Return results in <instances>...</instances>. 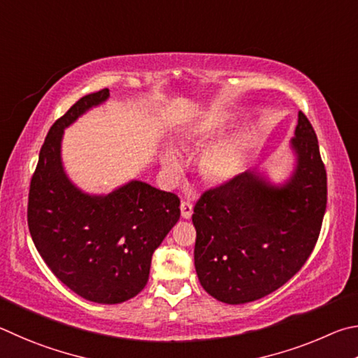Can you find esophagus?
<instances>
[{
  "label": "esophagus",
  "mask_w": 358,
  "mask_h": 358,
  "mask_svg": "<svg viewBox=\"0 0 358 358\" xmlns=\"http://www.w3.org/2000/svg\"><path fill=\"white\" fill-rule=\"evenodd\" d=\"M193 214V204L189 199H184L182 203H180V215L182 218H190Z\"/></svg>",
  "instance_id": "34e87169"
}]
</instances>
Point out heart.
I'll list each match as a JSON object with an SVG mask.
<instances>
[{
	"label": "heart",
	"mask_w": 358,
	"mask_h": 358,
	"mask_svg": "<svg viewBox=\"0 0 358 358\" xmlns=\"http://www.w3.org/2000/svg\"><path fill=\"white\" fill-rule=\"evenodd\" d=\"M228 117L222 115V113H214L204 117V121L199 124L196 130V135L199 138H210L224 129ZM242 162V141L239 138H231L218 144L210 152L206 155L203 162L204 173L209 176L210 179H228L231 176L237 173L241 168ZM162 163L165 171L169 176H178L182 169V160L178 152L174 150H166L162 157Z\"/></svg>",
	"instance_id": "heart-1"
}]
</instances>
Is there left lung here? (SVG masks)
Instances as JSON below:
<instances>
[{
    "label": "left lung",
    "mask_w": 358,
    "mask_h": 358,
    "mask_svg": "<svg viewBox=\"0 0 358 358\" xmlns=\"http://www.w3.org/2000/svg\"><path fill=\"white\" fill-rule=\"evenodd\" d=\"M291 146L297 163L283 185L245 171L206 190L195 204V268L206 292L223 303H248L277 291L316 245L327 208V173L316 131L302 111Z\"/></svg>",
    "instance_id": "1"
}]
</instances>
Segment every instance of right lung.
<instances>
[{
	"mask_svg": "<svg viewBox=\"0 0 358 358\" xmlns=\"http://www.w3.org/2000/svg\"><path fill=\"white\" fill-rule=\"evenodd\" d=\"M108 90L81 97L48 130L31 178L28 227L37 252L56 278L96 303L135 297L149 278L152 255L180 217L179 198L141 180L108 195H87L64 173V129Z\"/></svg>",
	"mask_w": 358,
	"mask_h": 358,
	"instance_id": "1",
	"label": "right lung"
}]
</instances>
